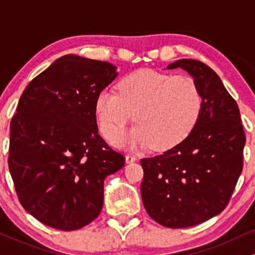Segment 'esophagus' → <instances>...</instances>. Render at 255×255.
<instances>
[{
    "label": "esophagus",
    "instance_id": "esophagus-1",
    "mask_svg": "<svg viewBox=\"0 0 255 255\" xmlns=\"http://www.w3.org/2000/svg\"><path fill=\"white\" fill-rule=\"evenodd\" d=\"M125 159H127V163H132V162L137 161V157L133 156V154H127Z\"/></svg>",
    "mask_w": 255,
    "mask_h": 255
}]
</instances>
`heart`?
Listing matches in <instances>:
<instances>
[{
	"instance_id": "b5f03b06",
	"label": "heart",
	"mask_w": 255,
	"mask_h": 255,
	"mask_svg": "<svg viewBox=\"0 0 255 255\" xmlns=\"http://www.w3.org/2000/svg\"><path fill=\"white\" fill-rule=\"evenodd\" d=\"M94 110L107 140L122 133L132 113L137 125L128 133V143L164 151L193 132L203 113V96L190 76L143 69L124 76L118 92L102 89Z\"/></svg>"
}]
</instances>
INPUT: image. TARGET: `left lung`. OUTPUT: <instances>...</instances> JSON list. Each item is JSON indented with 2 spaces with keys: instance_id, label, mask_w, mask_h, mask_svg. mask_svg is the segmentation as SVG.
<instances>
[{
  "instance_id": "8db88e82",
  "label": "left lung",
  "mask_w": 255,
  "mask_h": 255,
  "mask_svg": "<svg viewBox=\"0 0 255 255\" xmlns=\"http://www.w3.org/2000/svg\"><path fill=\"white\" fill-rule=\"evenodd\" d=\"M188 71L203 96L193 132L159 156L141 159V196L147 214L169 228L207 221L228 205L243 169L246 135L240 109L214 70L182 59L167 69Z\"/></svg>"
}]
</instances>
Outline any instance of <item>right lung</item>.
<instances>
[{
  "instance_id": "add662e5",
  "label": "right lung",
  "mask_w": 255,
  "mask_h": 255,
  "mask_svg": "<svg viewBox=\"0 0 255 255\" xmlns=\"http://www.w3.org/2000/svg\"><path fill=\"white\" fill-rule=\"evenodd\" d=\"M109 62L65 55L30 81L10 120L8 168L20 205L44 225L76 231L103 207L104 179L125 157L98 133L97 94Z\"/></svg>"
}]
</instances>
